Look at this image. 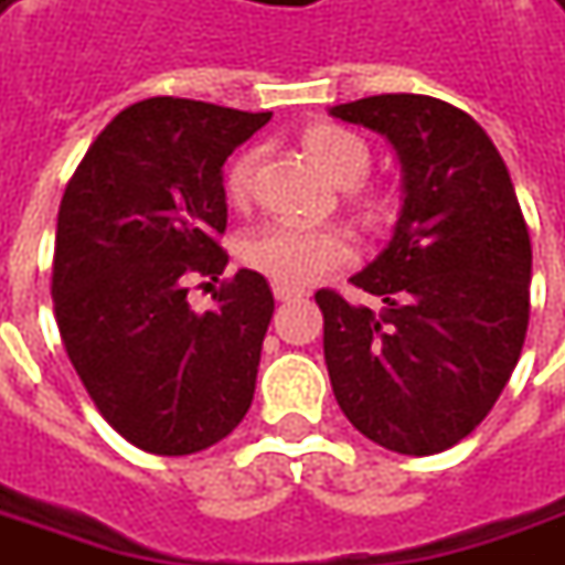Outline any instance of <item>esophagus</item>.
I'll list each match as a JSON object with an SVG mask.
<instances>
[{"instance_id": "34e87169", "label": "esophagus", "mask_w": 565, "mask_h": 565, "mask_svg": "<svg viewBox=\"0 0 565 565\" xmlns=\"http://www.w3.org/2000/svg\"><path fill=\"white\" fill-rule=\"evenodd\" d=\"M274 295L276 301H291V298H301L305 289H298V286H282V282H274Z\"/></svg>"}]
</instances>
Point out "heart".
Instances as JSON below:
<instances>
[{
  "label": "heart",
  "instance_id": "b5f03b06",
  "mask_svg": "<svg viewBox=\"0 0 565 565\" xmlns=\"http://www.w3.org/2000/svg\"><path fill=\"white\" fill-rule=\"evenodd\" d=\"M310 158L342 185L361 183L370 168V149L358 132L339 124H310L301 130ZM255 183V151H242L226 168L223 185L230 202H248ZM354 257V238L342 226H308L295 221H270L242 238V260L282 286H305L332 267Z\"/></svg>",
  "mask_w": 565,
  "mask_h": 565
}]
</instances>
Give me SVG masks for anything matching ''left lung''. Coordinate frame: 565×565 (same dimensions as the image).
<instances>
[{"label":"left lung","mask_w":565,"mask_h":565,"mask_svg":"<svg viewBox=\"0 0 565 565\" xmlns=\"http://www.w3.org/2000/svg\"><path fill=\"white\" fill-rule=\"evenodd\" d=\"M332 115L388 136L404 170L395 236L354 289L380 308L323 310L332 392L351 426L397 454H438L467 438L520 361L529 329L532 242L501 151L460 108L385 93Z\"/></svg>","instance_id":"obj_1"}]
</instances>
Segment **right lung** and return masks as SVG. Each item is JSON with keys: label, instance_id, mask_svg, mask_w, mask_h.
<instances>
[{"label": "right lung", "instance_id": "obj_1", "mask_svg": "<svg viewBox=\"0 0 565 565\" xmlns=\"http://www.w3.org/2000/svg\"><path fill=\"white\" fill-rule=\"evenodd\" d=\"M270 111L154 96L124 108L67 180L52 305L98 414L130 445L183 457L236 429L255 397L274 295L255 270L189 308V279L226 270L223 161Z\"/></svg>", "mask_w": 565, "mask_h": 565}]
</instances>
